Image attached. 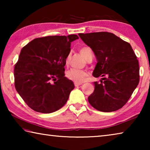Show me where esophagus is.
<instances>
[{
    "label": "esophagus",
    "instance_id": "1",
    "mask_svg": "<svg viewBox=\"0 0 150 150\" xmlns=\"http://www.w3.org/2000/svg\"><path fill=\"white\" fill-rule=\"evenodd\" d=\"M81 84H82V83H76V82L74 83V85H75V87H78V86H80Z\"/></svg>",
    "mask_w": 150,
    "mask_h": 150
}]
</instances>
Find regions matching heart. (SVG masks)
I'll use <instances>...</instances> for the list:
<instances>
[{"mask_svg": "<svg viewBox=\"0 0 150 150\" xmlns=\"http://www.w3.org/2000/svg\"><path fill=\"white\" fill-rule=\"evenodd\" d=\"M80 53L87 59L89 54L92 53V51H91V49L89 47L83 46L80 49ZM69 60V57H67L65 61L66 64H68ZM66 76H67V77L69 79L74 81V82L81 83L83 81H85L86 79H87L88 76V72L86 70L71 69L67 71V73H66Z\"/></svg>", "mask_w": 150, "mask_h": 150, "instance_id": "1", "label": "heart"}]
</instances>
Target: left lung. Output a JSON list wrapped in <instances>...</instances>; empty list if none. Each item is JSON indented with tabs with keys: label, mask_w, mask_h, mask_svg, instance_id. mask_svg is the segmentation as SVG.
Here are the masks:
<instances>
[{
	"label": "left lung",
	"mask_w": 150,
	"mask_h": 150,
	"mask_svg": "<svg viewBox=\"0 0 150 150\" xmlns=\"http://www.w3.org/2000/svg\"><path fill=\"white\" fill-rule=\"evenodd\" d=\"M79 35L96 58L93 75L102 77L100 83L94 82L95 90L88 97V103L105 112L121 108L139 83V63L130 44L110 32Z\"/></svg>",
	"instance_id": "left-lung-1"
}]
</instances>
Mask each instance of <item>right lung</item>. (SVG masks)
I'll use <instances>...</instances> for the list:
<instances>
[{"instance_id": "add662e5", "label": "right lung", "mask_w": 150, "mask_h": 150, "mask_svg": "<svg viewBox=\"0 0 150 150\" xmlns=\"http://www.w3.org/2000/svg\"><path fill=\"white\" fill-rule=\"evenodd\" d=\"M75 34L33 40L22 48L14 66V85L28 106L41 113H52L65 105L73 82L65 77V61Z\"/></svg>"}]
</instances>
